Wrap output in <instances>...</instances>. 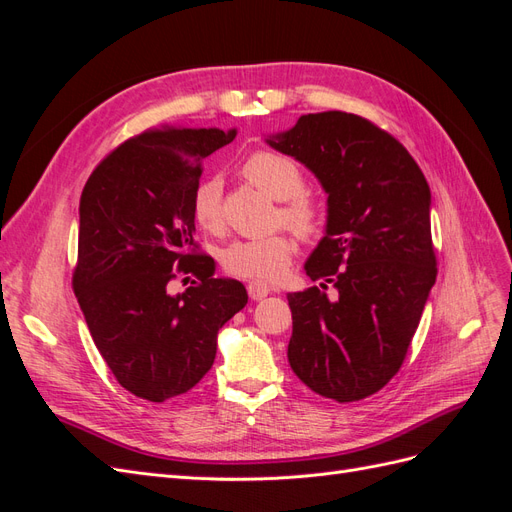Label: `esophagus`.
I'll list each match as a JSON object with an SVG mask.
<instances>
[{
  "label": "esophagus",
  "mask_w": 512,
  "mask_h": 512,
  "mask_svg": "<svg viewBox=\"0 0 512 512\" xmlns=\"http://www.w3.org/2000/svg\"><path fill=\"white\" fill-rule=\"evenodd\" d=\"M269 292H271V288L265 282L254 280V282L247 284V294H250V299H254V301H262Z\"/></svg>",
  "instance_id": "1"
}]
</instances>
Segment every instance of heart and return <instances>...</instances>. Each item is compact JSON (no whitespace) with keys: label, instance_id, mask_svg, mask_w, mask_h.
<instances>
[{"label":"heart","instance_id":"b5f03b06","mask_svg":"<svg viewBox=\"0 0 512 512\" xmlns=\"http://www.w3.org/2000/svg\"><path fill=\"white\" fill-rule=\"evenodd\" d=\"M243 175L262 192L277 200H286L280 207V220L303 237L314 235L320 228V211L309 200L305 177L299 164L277 151H256L243 162ZM192 218L207 232H220L222 218V181L207 177L192 192ZM297 250L294 237L286 230L271 232L267 237H250L230 241L220 252V262L226 273L252 280H275L280 277Z\"/></svg>","mask_w":512,"mask_h":512}]
</instances>
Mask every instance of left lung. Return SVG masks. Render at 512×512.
<instances>
[{"instance_id":"obj_1","label":"left lung","mask_w":512,"mask_h":512,"mask_svg":"<svg viewBox=\"0 0 512 512\" xmlns=\"http://www.w3.org/2000/svg\"><path fill=\"white\" fill-rule=\"evenodd\" d=\"M267 143L329 194L327 232L305 262L320 286L288 294V363L322 397L365 399L404 363L436 284L427 179L397 138L352 113L301 115Z\"/></svg>"}]
</instances>
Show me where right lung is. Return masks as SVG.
Returning a JSON list of instances; mask_svg holds the SVG:
<instances>
[{"mask_svg":"<svg viewBox=\"0 0 512 512\" xmlns=\"http://www.w3.org/2000/svg\"><path fill=\"white\" fill-rule=\"evenodd\" d=\"M235 136L218 128L147 130L108 153L81 194L74 294L117 382L156 404L203 380L218 331L247 303L241 282L213 277L192 218L203 160ZM177 274L199 282L170 295Z\"/></svg>","mask_w":512,"mask_h":512,"instance_id":"right-lung-1","label":"right lung"}]
</instances>
